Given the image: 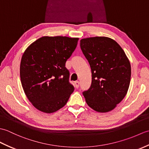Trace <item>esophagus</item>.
<instances>
[{
  "mask_svg": "<svg viewBox=\"0 0 149 149\" xmlns=\"http://www.w3.org/2000/svg\"><path fill=\"white\" fill-rule=\"evenodd\" d=\"M75 87H76L77 88H79V84H80V83L79 81H75Z\"/></svg>",
  "mask_w": 149,
  "mask_h": 149,
  "instance_id": "obj_1",
  "label": "esophagus"
}]
</instances>
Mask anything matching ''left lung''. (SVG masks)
Instances as JSON below:
<instances>
[{
  "instance_id": "8db88e82",
  "label": "left lung",
  "mask_w": 149,
  "mask_h": 149,
  "mask_svg": "<svg viewBox=\"0 0 149 149\" xmlns=\"http://www.w3.org/2000/svg\"><path fill=\"white\" fill-rule=\"evenodd\" d=\"M80 46L92 76L90 88L83 93L86 102L97 112L110 111L127 93L131 75L129 60L118 43L108 37L81 39Z\"/></svg>"
}]
</instances>
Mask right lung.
<instances>
[{
    "label": "right lung",
    "mask_w": 149,
    "mask_h": 149,
    "mask_svg": "<svg viewBox=\"0 0 149 149\" xmlns=\"http://www.w3.org/2000/svg\"><path fill=\"white\" fill-rule=\"evenodd\" d=\"M78 40V38L43 36L31 43L22 55V86L27 99L40 111H57L65 106L74 91L65 63Z\"/></svg>",
    "instance_id": "obj_1"
}]
</instances>
